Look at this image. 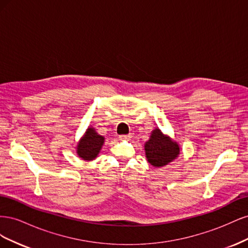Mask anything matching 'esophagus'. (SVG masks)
<instances>
[{
	"label": "esophagus",
	"instance_id": "esophagus-1",
	"mask_svg": "<svg viewBox=\"0 0 248 248\" xmlns=\"http://www.w3.org/2000/svg\"><path fill=\"white\" fill-rule=\"evenodd\" d=\"M130 136H129V134H127V136H120L119 137V139L120 140H130Z\"/></svg>",
	"mask_w": 248,
	"mask_h": 248
}]
</instances>
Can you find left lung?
I'll return each instance as SVG.
<instances>
[{
    "instance_id": "1",
    "label": "left lung",
    "mask_w": 248,
    "mask_h": 248,
    "mask_svg": "<svg viewBox=\"0 0 248 248\" xmlns=\"http://www.w3.org/2000/svg\"><path fill=\"white\" fill-rule=\"evenodd\" d=\"M181 149L176 140L164 134L158 127L151 131L150 139L145 142L147 161L154 168H162L174 161Z\"/></svg>"
}]
</instances>
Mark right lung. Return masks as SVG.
I'll return each instance as SVG.
<instances>
[{
    "instance_id": "1",
    "label": "right lung",
    "mask_w": 248,
    "mask_h": 248,
    "mask_svg": "<svg viewBox=\"0 0 248 248\" xmlns=\"http://www.w3.org/2000/svg\"><path fill=\"white\" fill-rule=\"evenodd\" d=\"M106 138L100 136L92 126H89L76 147L77 154L85 161L94 160L101 151Z\"/></svg>"
}]
</instances>
